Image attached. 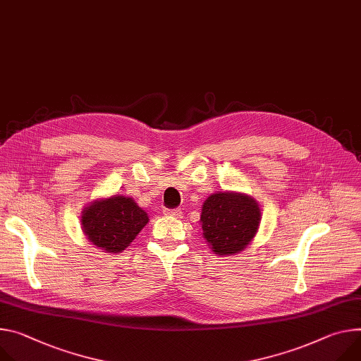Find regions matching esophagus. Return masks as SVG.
<instances>
[{"instance_id": "1", "label": "esophagus", "mask_w": 361, "mask_h": 361, "mask_svg": "<svg viewBox=\"0 0 361 361\" xmlns=\"http://www.w3.org/2000/svg\"><path fill=\"white\" fill-rule=\"evenodd\" d=\"M164 214L180 219L181 214H183V212H181V209H164Z\"/></svg>"}]
</instances>
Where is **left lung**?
Here are the masks:
<instances>
[{
	"label": "left lung",
	"instance_id": "8db88e82",
	"mask_svg": "<svg viewBox=\"0 0 361 361\" xmlns=\"http://www.w3.org/2000/svg\"><path fill=\"white\" fill-rule=\"evenodd\" d=\"M203 236L217 255H235L255 238L260 209L246 194L219 191L212 194L202 207Z\"/></svg>",
	"mask_w": 361,
	"mask_h": 361
}]
</instances>
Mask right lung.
<instances>
[{
    "mask_svg": "<svg viewBox=\"0 0 361 361\" xmlns=\"http://www.w3.org/2000/svg\"><path fill=\"white\" fill-rule=\"evenodd\" d=\"M148 220L135 200L122 194L94 200L82 212L83 233L96 247L109 253L125 250Z\"/></svg>",
    "mask_w": 361,
    "mask_h": 361,
    "instance_id": "right-lung-1",
    "label": "right lung"
}]
</instances>
